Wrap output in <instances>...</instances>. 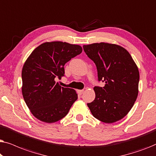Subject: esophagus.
<instances>
[{"mask_svg": "<svg viewBox=\"0 0 156 156\" xmlns=\"http://www.w3.org/2000/svg\"><path fill=\"white\" fill-rule=\"evenodd\" d=\"M77 93H78V94L82 95V94L84 93V90H77Z\"/></svg>", "mask_w": 156, "mask_h": 156, "instance_id": "1", "label": "esophagus"}]
</instances>
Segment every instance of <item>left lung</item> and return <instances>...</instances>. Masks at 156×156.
Returning a JSON list of instances; mask_svg holds the SVG:
<instances>
[{"mask_svg":"<svg viewBox=\"0 0 156 156\" xmlns=\"http://www.w3.org/2000/svg\"><path fill=\"white\" fill-rule=\"evenodd\" d=\"M97 66L103 87H94L95 99L87 104L98 120L112 123L122 119L133 107L138 94L139 71L130 53L119 44L100 42L83 45Z\"/></svg>","mask_w":156,"mask_h":156,"instance_id":"1","label":"left lung"}]
</instances>
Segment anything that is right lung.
<instances>
[{"mask_svg": "<svg viewBox=\"0 0 156 156\" xmlns=\"http://www.w3.org/2000/svg\"><path fill=\"white\" fill-rule=\"evenodd\" d=\"M82 52L78 44L66 42H44L27 57L22 69V94L35 118L44 123L64 118L77 99L73 89L62 87L55 80L65 76L64 66Z\"/></svg>", "mask_w": 156, "mask_h": 156, "instance_id": "obj_1", "label": "right lung"}]
</instances>
